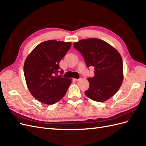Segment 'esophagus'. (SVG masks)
<instances>
[{"label":"esophagus","instance_id":"obj_1","mask_svg":"<svg viewBox=\"0 0 146 146\" xmlns=\"http://www.w3.org/2000/svg\"><path fill=\"white\" fill-rule=\"evenodd\" d=\"M73 80H74V81H76V82H78L79 80H81V78H74L73 79Z\"/></svg>","mask_w":146,"mask_h":146}]
</instances>
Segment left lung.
<instances>
[{
	"mask_svg": "<svg viewBox=\"0 0 146 146\" xmlns=\"http://www.w3.org/2000/svg\"><path fill=\"white\" fill-rule=\"evenodd\" d=\"M88 68L94 67V76L88 78L90 88L85 92L90 99L99 102L107 100L120 88L123 78V63L120 54L102 39L89 38L74 43Z\"/></svg>",
	"mask_w": 146,
	"mask_h": 146,
	"instance_id": "8db88e82",
	"label": "left lung"
}]
</instances>
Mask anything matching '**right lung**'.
I'll return each instance as SVG.
<instances>
[{
	"label": "right lung",
	"instance_id": "obj_1",
	"mask_svg": "<svg viewBox=\"0 0 146 146\" xmlns=\"http://www.w3.org/2000/svg\"><path fill=\"white\" fill-rule=\"evenodd\" d=\"M71 44L56 40L42 42L25 59L24 73L27 86L32 95L41 103H56L64 96L71 84V79L57 76L60 61Z\"/></svg>",
	"mask_w": 146,
	"mask_h": 146
}]
</instances>
